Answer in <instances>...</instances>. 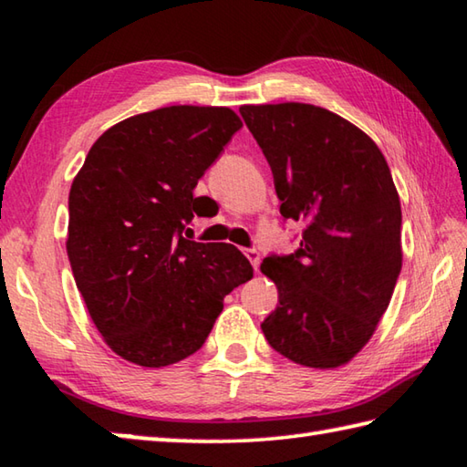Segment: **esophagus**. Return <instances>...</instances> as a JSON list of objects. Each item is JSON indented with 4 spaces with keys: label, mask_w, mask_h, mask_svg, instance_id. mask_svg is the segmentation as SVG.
Listing matches in <instances>:
<instances>
[{
    "label": "esophagus",
    "mask_w": 467,
    "mask_h": 467,
    "mask_svg": "<svg viewBox=\"0 0 467 467\" xmlns=\"http://www.w3.org/2000/svg\"><path fill=\"white\" fill-rule=\"evenodd\" d=\"M244 255H247V259L251 262V265H253V270H259V264H262V253H259L257 249H247L244 251Z\"/></svg>",
    "instance_id": "34e87169"
}]
</instances>
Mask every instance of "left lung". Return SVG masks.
<instances>
[{"mask_svg":"<svg viewBox=\"0 0 467 467\" xmlns=\"http://www.w3.org/2000/svg\"><path fill=\"white\" fill-rule=\"evenodd\" d=\"M270 164L280 214L305 223L292 255L265 257L278 306L262 323L275 352L311 368L350 362L375 334L401 270V205L377 144L305 102L243 105Z\"/></svg>","mask_w":467,"mask_h":467,"instance_id":"obj_1","label":"left lung"}]
</instances>
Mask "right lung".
Here are the masks:
<instances>
[{
    "label": "right lung",
    "instance_id": "right-lung-1",
    "mask_svg": "<svg viewBox=\"0 0 467 467\" xmlns=\"http://www.w3.org/2000/svg\"><path fill=\"white\" fill-rule=\"evenodd\" d=\"M243 128L228 107L133 115L94 141L69 189L67 257L117 357L161 368L200 350L224 296L253 278L228 243L183 236L197 181Z\"/></svg>",
    "mask_w": 467,
    "mask_h": 467
}]
</instances>
